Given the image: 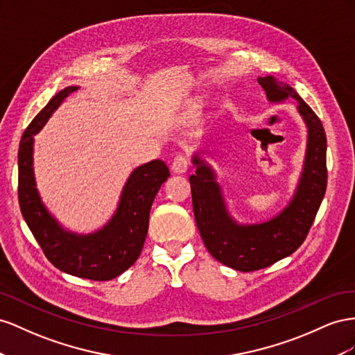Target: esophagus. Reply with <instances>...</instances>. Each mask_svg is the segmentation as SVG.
I'll use <instances>...</instances> for the list:
<instances>
[{
    "label": "esophagus",
    "instance_id": "1",
    "mask_svg": "<svg viewBox=\"0 0 355 355\" xmlns=\"http://www.w3.org/2000/svg\"><path fill=\"white\" fill-rule=\"evenodd\" d=\"M171 169L174 174H186L187 169H189V160L186 156L180 155L177 156L174 160H172V165Z\"/></svg>",
    "mask_w": 355,
    "mask_h": 355
}]
</instances>
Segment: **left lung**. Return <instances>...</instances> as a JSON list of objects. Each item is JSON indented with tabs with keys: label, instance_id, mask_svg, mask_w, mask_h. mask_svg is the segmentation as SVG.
I'll return each instance as SVG.
<instances>
[{
	"label": "left lung",
	"instance_id": "1",
	"mask_svg": "<svg viewBox=\"0 0 355 355\" xmlns=\"http://www.w3.org/2000/svg\"><path fill=\"white\" fill-rule=\"evenodd\" d=\"M257 82L269 103L295 99L308 128L303 171L288 205L268 221L241 225L229 214L214 169L198 153L191 159L196 174L189 178L196 225L207 250L223 265L241 272L268 268L293 254L305 241L327 187V139L321 120L291 86L272 76L259 77Z\"/></svg>",
	"mask_w": 355,
	"mask_h": 355
}]
</instances>
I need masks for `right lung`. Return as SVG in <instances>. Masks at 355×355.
<instances>
[{"label":"right lung","mask_w":355,"mask_h":355,"mask_svg":"<svg viewBox=\"0 0 355 355\" xmlns=\"http://www.w3.org/2000/svg\"><path fill=\"white\" fill-rule=\"evenodd\" d=\"M78 86L60 90L25 129L19 144V205L29 230L49 261L69 275L110 281L134 265L143 250L148 230L151 204L169 177L162 160H151L132 171L121 190L117 209L107 225L94 234L78 235L64 229L44 207L37 190L33 153L34 135Z\"/></svg>","instance_id":"add662e5"}]
</instances>
